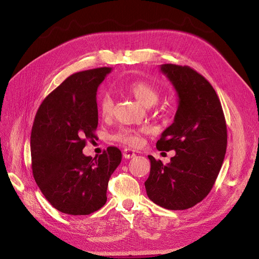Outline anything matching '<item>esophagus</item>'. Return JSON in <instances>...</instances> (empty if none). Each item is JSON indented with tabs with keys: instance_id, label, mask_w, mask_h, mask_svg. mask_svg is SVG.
<instances>
[{
	"instance_id": "obj_1",
	"label": "esophagus",
	"mask_w": 259,
	"mask_h": 259,
	"mask_svg": "<svg viewBox=\"0 0 259 259\" xmlns=\"http://www.w3.org/2000/svg\"><path fill=\"white\" fill-rule=\"evenodd\" d=\"M122 155H123V158L130 159V158H133V157L136 156V152H135V150H133V149H129V148H125V149H123V151H122Z\"/></svg>"
}]
</instances>
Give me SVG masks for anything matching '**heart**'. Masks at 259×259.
<instances>
[{
  "mask_svg": "<svg viewBox=\"0 0 259 259\" xmlns=\"http://www.w3.org/2000/svg\"><path fill=\"white\" fill-rule=\"evenodd\" d=\"M129 89L137 100L141 104H144L145 107H151L159 100V91L147 81H135L129 85ZM98 106L99 111H100V114L103 118H108L111 115L113 110V100L112 97L110 96V93H102L100 98H99ZM148 130L149 129H148L147 126H142V128H130V126H124V128H121L118 133H115L112 136V139L121 142V144L128 145L131 147H137L141 145V136L148 133Z\"/></svg>",
  "mask_w": 259,
  "mask_h": 259,
  "instance_id": "obj_1",
  "label": "heart"
}]
</instances>
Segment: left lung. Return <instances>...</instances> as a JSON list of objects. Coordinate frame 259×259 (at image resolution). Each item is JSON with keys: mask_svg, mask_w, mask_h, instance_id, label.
<instances>
[{"mask_svg": "<svg viewBox=\"0 0 259 259\" xmlns=\"http://www.w3.org/2000/svg\"><path fill=\"white\" fill-rule=\"evenodd\" d=\"M160 71L177 92L178 108L156 146L176 155L167 164L148 156L151 168L145 186L151 201L184 210L211 190L226 153L227 126L217 93L201 74L170 63L160 65Z\"/></svg>", "mask_w": 259, "mask_h": 259, "instance_id": "8db88e82", "label": "left lung"}]
</instances>
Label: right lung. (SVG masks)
Instances as JSON below:
<instances>
[{"label": "right lung", "instance_id": "obj_1", "mask_svg": "<svg viewBox=\"0 0 259 259\" xmlns=\"http://www.w3.org/2000/svg\"><path fill=\"white\" fill-rule=\"evenodd\" d=\"M111 68L81 71L65 79L38 108L31 133L33 177L47 200L68 214H89L107 201L109 179L122 155L108 147L83 155L98 126L97 91Z\"/></svg>", "mask_w": 259, "mask_h": 259}]
</instances>
